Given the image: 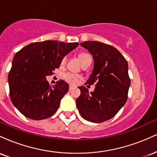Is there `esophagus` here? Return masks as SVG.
Returning <instances> with one entry per match:
<instances>
[{"label":"esophagus","mask_w":157,"mask_h":157,"mask_svg":"<svg viewBox=\"0 0 157 157\" xmlns=\"http://www.w3.org/2000/svg\"><path fill=\"white\" fill-rule=\"evenodd\" d=\"M74 89V86H69V90L71 91V90H72Z\"/></svg>","instance_id":"34e87169"}]
</instances>
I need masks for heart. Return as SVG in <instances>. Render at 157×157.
<instances>
[{"label": "heart", "mask_w": 157, "mask_h": 157, "mask_svg": "<svg viewBox=\"0 0 157 157\" xmlns=\"http://www.w3.org/2000/svg\"><path fill=\"white\" fill-rule=\"evenodd\" d=\"M78 58L79 60H80L81 63L82 65L86 63L89 62V61H91V55H89L88 53H86V52H81V53L79 54ZM66 57H63L62 60H61L60 64L62 65V66H63V65L66 63ZM78 77H79L78 75L71 72H66L63 75V80H66V82H68V83L72 84V85L77 83Z\"/></svg>", "instance_id": "heart-1"}]
</instances>
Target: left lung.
<instances>
[{
	"mask_svg": "<svg viewBox=\"0 0 157 157\" xmlns=\"http://www.w3.org/2000/svg\"><path fill=\"white\" fill-rule=\"evenodd\" d=\"M80 46L92 55L94 70L86 84H95L93 92L79 87L80 95L76 105L82 118L89 122H102L117 113L125 104L131 85L128 62L111 45L98 41H86Z\"/></svg>",
	"mask_w": 157,
	"mask_h": 157,
	"instance_id": "left-lung-1",
	"label": "left lung"
}]
</instances>
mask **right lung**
I'll use <instances>...</instances> for the list:
<instances>
[{"instance_id": "add662e5", "label": "right lung", "mask_w": 157, "mask_h": 157, "mask_svg": "<svg viewBox=\"0 0 157 157\" xmlns=\"http://www.w3.org/2000/svg\"><path fill=\"white\" fill-rule=\"evenodd\" d=\"M78 44L45 40L32 43L15 54L8 75L10 95L13 105L25 117L44 120L57 111L68 85L60 80L52 87L46 77L60 67L63 57Z\"/></svg>"}]
</instances>
